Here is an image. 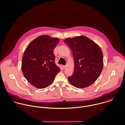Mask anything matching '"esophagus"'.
Wrapping results in <instances>:
<instances>
[{"label":"esophagus","mask_w":125,"mask_h":125,"mask_svg":"<svg viewBox=\"0 0 125 125\" xmlns=\"http://www.w3.org/2000/svg\"><path fill=\"white\" fill-rule=\"evenodd\" d=\"M65 67H66V66H65V65H62V68H63V69H65Z\"/></svg>","instance_id":"34e87169"}]
</instances>
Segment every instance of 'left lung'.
I'll list each match as a JSON object with an SVG mask.
<instances>
[{
    "label": "left lung",
    "mask_w": 125,
    "mask_h": 125,
    "mask_svg": "<svg viewBox=\"0 0 125 125\" xmlns=\"http://www.w3.org/2000/svg\"><path fill=\"white\" fill-rule=\"evenodd\" d=\"M64 42L71 49L74 68L68 77L72 85L79 89L88 87L99 77L104 67L103 53L100 46L84 36L67 38Z\"/></svg>",
    "instance_id": "1"
}]
</instances>
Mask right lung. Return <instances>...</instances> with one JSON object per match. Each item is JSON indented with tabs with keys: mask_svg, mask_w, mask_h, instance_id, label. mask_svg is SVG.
I'll list each match as a JSON object with an SVG mask.
<instances>
[{
	"mask_svg": "<svg viewBox=\"0 0 125 125\" xmlns=\"http://www.w3.org/2000/svg\"><path fill=\"white\" fill-rule=\"evenodd\" d=\"M58 38L48 35L37 37L27 46L22 56L21 70L24 77L38 89L49 87L61 71L55 63L54 49Z\"/></svg>",
	"mask_w": 125,
	"mask_h": 125,
	"instance_id": "obj_1",
	"label": "right lung"
}]
</instances>
